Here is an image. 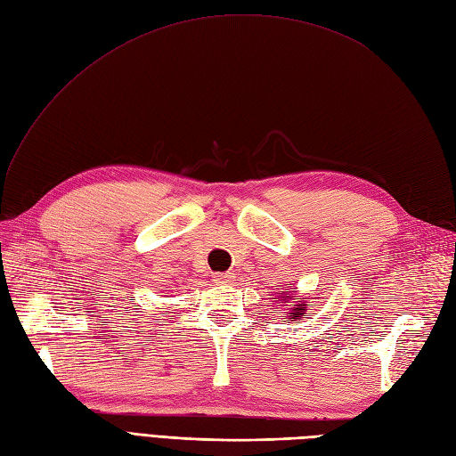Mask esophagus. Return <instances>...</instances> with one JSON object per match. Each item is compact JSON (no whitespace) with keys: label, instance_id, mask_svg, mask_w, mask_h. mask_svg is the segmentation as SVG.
Returning a JSON list of instances; mask_svg holds the SVG:
<instances>
[{"label":"esophagus","instance_id":"34e87169","mask_svg":"<svg viewBox=\"0 0 456 456\" xmlns=\"http://www.w3.org/2000/svg\"><path fill=\"white\" fill-rule=\"evenodd\" d=\"M235 279V273H216L214 275V283L217 285H229Z\"/></svg>","mask_w":456,"mask_h":456}]
</instances>
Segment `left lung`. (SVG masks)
Instances as JSON below:
<instances>
[{
	"mask_svg": "<svg viewBox=\"0 0 456 456\" xmlns=\"http://www.w3.org/2000/svg\"><path fill=\"white\" fill-rule=\"evenodd\" d=\"M287 295H289V289L285 290V293H283V290H279V297H281L285 302H287V298H293V297H287ZM308 306H310V305H305V302L297 298L295 305H290L289 316H287V312H285L283 320H290V322H297V320H300V318H302V314H305V310H306Z\"/></svg>",
	"mask_w": 456,
	"mask_h": 456,
	"instance_id": "8db88e82",
	"label": "left lung"
}]
</instances>
